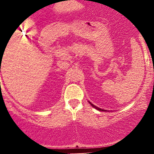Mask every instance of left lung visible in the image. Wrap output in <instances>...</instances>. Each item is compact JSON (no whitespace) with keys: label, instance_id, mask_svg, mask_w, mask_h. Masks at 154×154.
<instances>
[{"label":"left lung","instance_id":"obj_1","mask_svg":"<svg viewBox=\"0 0 154 154\" xmlns=\"http://www.w3.org/2000/svg\"><path fill=\"white\" fill-rule=\"evenodd\" d=\"M90 103V104H91V105L92 106H93V108H95V109H97V110H98V111H109L108 110H105V109H100V108H99V107H97L96 106H95V105H93V103H91V102H90V101H88Z\"/></svg>","mask_w":154,"mask_h":154}]
</instances>
